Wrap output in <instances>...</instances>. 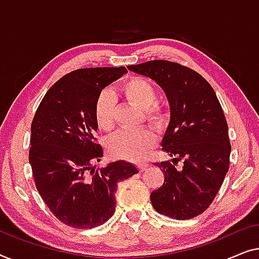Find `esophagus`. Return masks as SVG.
<instances>
[{"label": "esophagus", "mask_w": 259, "mask_h": 259, "mask_svg": "<svg viewBox=\"0 0 259 259\" xmlns=\"http://www.w3.org/2000/svg\"><path fill=\"white\" fill-rule=\"evenodd\" d=\"M137 166H138V170H140L142 172V171H144L145 169H147L149 164H148V163H145V162H141V163H138Z\"/></svg>", "instance_id": "1"}]
</instances>
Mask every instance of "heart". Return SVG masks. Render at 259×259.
Segmentation results:
<instances>
[{"label":"heart","mask_w":259,"mask_h":259,"mask_svg":"<svg viewBox=\"0 0 259 259\" xmlns=\"http://www.w3.org/2000/svg\"><path fill=\"white\" fill-rule=\"evenodd\" d=\"M121 93L129 103L143 109L144 117L156 130H164L170 122V112L164 105L157 102V89L143 77H130L123 82ZM94 117L100 129L110 131L115 126L116 98L110 90L105 89L98 94L94 105ZM156 136L151 130L119 131L109 142V151L115 158L130 162L143 159L156 145Z\"/></svg>","instance_id":"b5f03b06"}]
</instances>
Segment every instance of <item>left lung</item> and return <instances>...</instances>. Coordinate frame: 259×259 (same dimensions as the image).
Returning <instances> with one entry per match:
<instances>
[{"label":"left lung","instance_id":"obj_1","mask_svg":"<svg viewBox=\"0 0 259 259\" xmlns=\"http://www.w3.org/2000/svg\"><path fill=\"white\" fill-rule=\"evenodd\" d=\"M128 69L155 79L170 103L162 150L175 158L155 163L164 183L151 192L152 206L174 220L198 216L213 202L230 166L228 123L216 93L201 74L177 62L154 60ZM178 160L181 170L174 165Z\"/></svg>","mask_w":259,"mask_h":259}]
</instances>
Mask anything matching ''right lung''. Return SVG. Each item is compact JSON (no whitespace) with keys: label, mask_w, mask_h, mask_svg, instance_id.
Returning <instances> with one entry per match:
<instances>
[{"label":"right lung","mask_w":259,"mask_h":259,"mask_svg":"<svg viewBox=\"0 0 259 259\" xmlns=\"http://www.w3.org/2000/svg\"><path fill=\"white\" fill-rule=\"evenodd\" d=\"M126 71L119 67L69 72L47 92L32 118L29 163L36 189L68 227L92 229L105 223L115 212L118 183L138 172L124 161L93 166L103 156L95 135V101Z\"/></svg>","instance_id":"right-lung-1"}]
</instances>
